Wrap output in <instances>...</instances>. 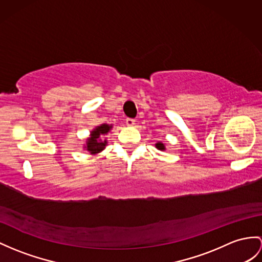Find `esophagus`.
<instances>
[{
  "label": "esophagus",
  "mask_w": 262,
  "mask_h": 262,
  "mask_svg": "<svg viewBox=\"0 0 262 262\" xmlns=\"http://www.w3.org/2000/svg\"><path fill=\"white\" fill-rule=\"evenodd\" d=\"M136 120L135 119H131V118H127L126 120H125V123L127 124V125H129V126H133V125H135L136 123Z\"/></svg>",
  "instance_id": "1"
}]
</instances>
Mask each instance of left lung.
Wrapping results in <instances>:
<instances>
[{
    "mask_svg": "<svg viewBox=\"0 0 262 262\" xmlns=\"http://www.w3.org/2000/svg\"><path fill=\"white\" fill-rule=\"evenodd\" d=\"M156 148H157L158 150L164 151V150H165V145H164L162 142H158V143H156Z\"/></svg>",
    "mask_w": 262,
    "mask_h": 262,
    "instance_id": "obj_1",
    "label": "left lung"
}]
</instances>
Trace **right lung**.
I'll return each mask as SVG.
<instances>
[{"mask_svg":"<svg viewBox=\"0 0 262 262\" xmlns=\"http://www.w3.org/2000/svg\"><path fill=\"white\" fill-rule=\"evenodd\" d=\"M112 129V124H101L98 125L95 129L91 131L90 138L86 139V143L84 144V149L89 151L91 155H97L102 150L105 149V145L107 144L106 140H102L101 136L107 135V132Z\"/></svg>","mask_w":262,"mask_h":262,"instance_id":"add662e5","label":"right lung"}]
</instances>
